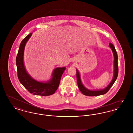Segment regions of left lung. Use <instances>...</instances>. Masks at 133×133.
Here are the masks:
<instances>
[{
  "mask_svg": "<svg viewBox=\"0 0 133 133\" xmlns=\"http://www.w3.org/2000/svg\"><path fill=\"white\" fill-rule=\"evenodd\" d=\"M109 46L110 47L111 50L113 52V55H114V75L112 80L110 83L107 86L103 89L101 90H89L88 89L86 88L82 84L80 75L79 74V72L78 70L76 69L77 71V84L79 89L80 91L84 95L88 96H97L99 95H104L106 94L108 91L111 88V87L113 86L115 81L116 80L118 75V55L116 51L114 45L112 43H110L109 45Z\"/></svg>",
  "mask_w": 133,
  "mask_h": 133,
  "instance_id": "1",
  "label": "left lung"
}]
</instances>
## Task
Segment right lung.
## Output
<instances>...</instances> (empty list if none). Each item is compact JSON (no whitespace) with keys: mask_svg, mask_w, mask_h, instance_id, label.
I'll list each match as a JSON object with an SVG mask.
<instances>
[{"mask_svg":"<svg viewBox=\"0 0 133 133\" xmlns=\"http://www.w3.org/2000/svg\"><path fill=\"white\" fill-rule=\"evenodd\" d=\"M32 33L28 34L21 42L16 59L17 75L20 82L30 93L33 95L49 96L56 91L61 76L66 67H57L53 70L50 79L46 82H39L34 79L26 70L24 64V52L26 44L31 36Z\"/></svg>","mask_w":133,"mask_h":133,"instance_id":"obj_1","label":"right lung"}]
</instances>
